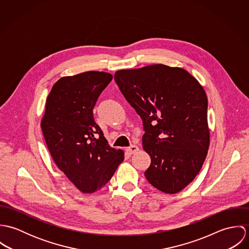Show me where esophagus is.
<instances>
[{"mask_svg": "<svg viewBox=\"0 0 249 249\" xmlns=\"http://www.w3.org/2000/svg\"><path fill=\"white\" fill-rule=\"evenodd\" d=\"M138 150H139V147H138L136 144H131L130 146H128V147L126 148V151H127V152H129L130 154L136 153Z\"/></svg>", "mask_w": 249, "mask_h": 249, "instance_id": "34e87169", "label": "esophagus"}]
</instances>
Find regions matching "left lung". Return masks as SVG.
Returning <instances> with one entry per match:
<instances>
[{
	"instance_id": "8db88e82",
	"label": "left lung",
	"mask_w": 249,
	"mask_h": 249,
	"mask_svg": "<svg viewBox=\"0 0 249 249\" xmlns=\"http://www.w3.org/2000/svg\"><path fill=\"white\" fill-rule=\"evenodd\" d=\"M125 100L142 118L144 172L159 191L177 194L199 173L207 156L208 100L197 79L179 67L153 64L114 74Z\"/></svg>"
}]
</instances>
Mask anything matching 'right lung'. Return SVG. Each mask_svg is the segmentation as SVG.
<instances>
[{"mask_svg":"<svg viewBox=\"0 0 249 249\" xmlns=\"http://www.w3.org/2000/svg\"><path fill=\"white\" fill-rule=\"evenodd\" d=\"M106 71H84L63 76L53 86L41 128L58 169L82 193L101 190L124 159L122 149L111 147L93 109L112 80Z\"/></svg>","mask_w":249,"mask_h":249,"instance_id":"right-lung-1","label":"right lung"}]
</instances>
